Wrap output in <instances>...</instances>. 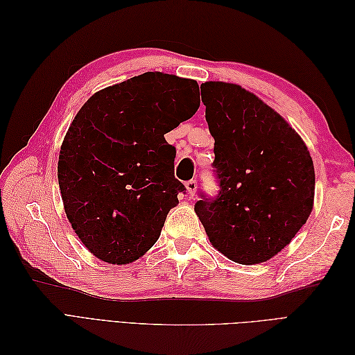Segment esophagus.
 I'll use <instances>...</instances> for the list:
<instances>
[{
    "label": "esophagus",
    "instance_id": "esophagus-1",
    "mask_svg": "<svg viewBox=\"0 0 355 355\" xmlns=\"http://www.w3.org/2000/svg\"><path fill=\"white\" fill-rule=\"evenodd\" d=\"M185 187H187V191H188L189 197H194L196 196V191H197V182L194 179H191V180L187 182Z\"/></svg>",
    "mask_w": 355,
    "mask_h": 355
}]
</instances>
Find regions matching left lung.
I'll return each instance as SVG.
<instances>
[{"instance_id":"1","label":"left lung","mask_w":355,"mask_h":355,"mask_svg":"<svg viewBox=\"0 0 355 355\" xmlns=\"http://www.w3.org/2000/svg\"><path fill=\"white\" fill-rule=\"evenodd\" d=\"M201 101L214 139L219 192L214 197L200 192L196 213L213 247L228 259L265 262L309 218L315 189L313 158L284 118L240 85L204 83Z\"/></svg>"}]
</instances>
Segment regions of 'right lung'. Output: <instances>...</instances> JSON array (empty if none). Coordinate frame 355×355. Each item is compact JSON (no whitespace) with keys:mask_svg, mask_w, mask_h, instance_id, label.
Here are the masks:
<instances>
[{"mask_svg":"<svg viewBox=\"0 0 355 355\" xmlns=\"http://www.w3.org/2000/svg\"><path fill=\"white\" fill-rule=\"evenodd\" d=\"M198 106L197 81L145 72L94 93L75 115L58 179L72 228L96 257L124 265L155 244L187 191L164 135Z\"/></svg>","mask_w":355,"mask_h":355,"instance_id":"add662e5","label":"right lung"}]
</instances>
